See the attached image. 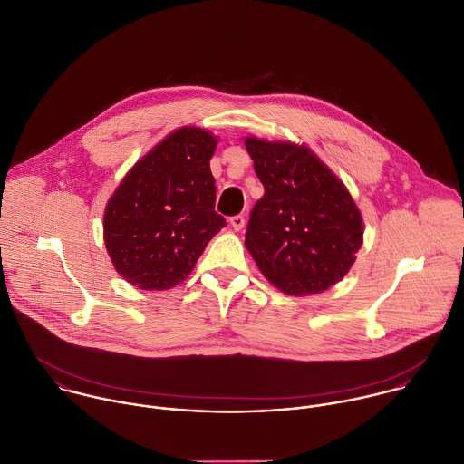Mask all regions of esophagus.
<instances>
[{"label": "esophagus", "instance_id": "1", "mask_svg": "<svg viewBox=\"0 0 464 464\" xmlns=\"http://www.w3.org/2000/svg\"><path fill=\"white\" fill-rule=\"evenodd\" d=\"M229 224H231V227L235 231H240L244 227V224H246V218H244V215H237V217H231Z\"/></svg>", "mask_w": 464, "mask_h": 464}]
</instances>
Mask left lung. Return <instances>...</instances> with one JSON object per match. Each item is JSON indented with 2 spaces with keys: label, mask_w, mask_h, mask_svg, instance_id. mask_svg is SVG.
<instances>
[{
  "label": "left lung",
  "mask_w": 464,
  "mask_h": 464,
  "mask_svg": "<svg viewBox=\"0 0 464 464\" xmlns=\"http://www.w3.org/2000/svg\"><path fill=\"white\" fill-rule=\"evenodd\" d=\"M264 196L251 209L246 247L258 270L286 295L342 281L363 242L351 192L308 147L246 138Z\"/></svg>",
  "instance_id": "left-lung-1"
}]
</instances>
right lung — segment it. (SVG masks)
Returning a JSON list of instances; mask_svg holds the SVG:
<instances>
[{"label":"right lung","instance_id":"right-lung-1","mask_svg":"<svg viewBox=\"0 0 464 464\" xmlns=\"http://www.w3.org/2000/svg\"><path fill=\"white\" fill-rule=\"evenodd\" d=\"M208 130H174L122 178L104 211V244L117 274L141 290H169L188 277L226 226L215 211Z\"/></svg>","mask_w":464,"mask_h":464}]
</instances>
